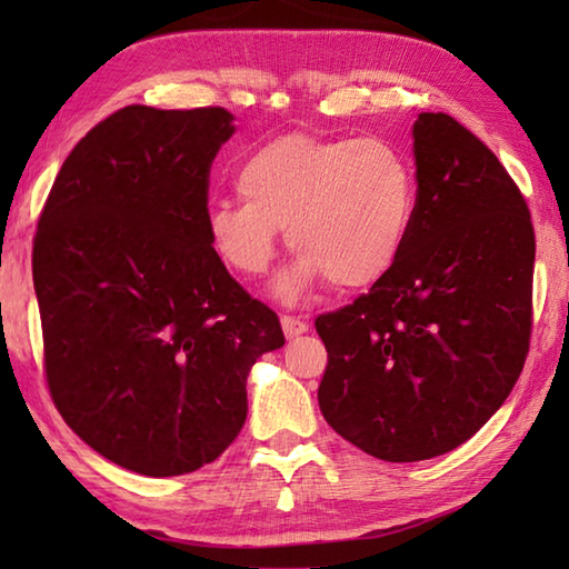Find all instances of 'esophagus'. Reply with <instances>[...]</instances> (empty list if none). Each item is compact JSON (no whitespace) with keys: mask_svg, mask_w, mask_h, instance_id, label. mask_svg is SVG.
Listing matches in <instances>:
<instances>
[{"mask_svg":"<svg viewBox=\"0 0 569 569\" xmlns=\"http://www.w3.org/2000/svg\"><path fill=\"white\" fill-rule=\"evenodd\" d=\"M281 326H283V333L286 339H296V336H301L308 331V323L296 319V316H281Z\"/></svg>","mask_w":569,"mask_h":569,"instance_id":"obj_1","label":"esophagus"}]
</instances>
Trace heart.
<instances>
[{"instance_id":"obj_1","label":"heart","mask_w":569,"mask_h":569,"mask_svg":"<svg viewBox=\"0 0 569 569\" xmlns=\"http://www.w3.org/2000/svg\"><path fill=\"white\" fill-rule=\"evenodd\" d=\"M243 200H216L206 230L216 253L243 276L271 268L281 228L296 261L273 293L293 306L323 278L353 291L381 281L407 246L417 213L409 158L381 138L283 134L238 166Z\"/></svg>"}]
</instances>
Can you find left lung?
<instances>
[{
  "mask_svg": "<svg viewBox=\"0 0 569 569\" xmlns=\"http://www.w3.org/2000/svg\"><path fill=\"white\" fill-rule=\"evenodd\" d=\"M417 213L397 266L316 319L329 351L319 407L383 461L465 445L522 373L535 230L502 162L445 112L413 122Z\"/></svg>",
  "mask_w": 569,
  "mask_h": 569,
  "instance_id": "8db88e82",
  "label": "left lung"
}]
</instances>
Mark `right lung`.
<instances>
[{"label": "right lung", "mask_w": 569, "mask_h": 569, "mask_svg": "<svg viewBox=\"0 0 569 569\" xmlns=\"http://www.w3.org/2000/svg\"><path fill=\"white\" fill-rule=\"evenodd\" d=\"M223 108L130 104L62 162L32 250L54 407L98 455L146 477L216 461L246 381L286 343L206 230L208 176L236 132Z\"/></svg>", "instance_id": "obj_1"}]
</instances>
